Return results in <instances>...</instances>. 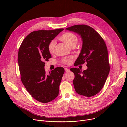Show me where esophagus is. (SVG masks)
Masks as SVG:
<instances>
[{
	"instance_id": "34e87169",
	"label": "esophagus",
	"mask_w": 127,
	"mask_h": 127,
	"mask_svg": "<svg viewBox=\"0 0 127 127\" xmlns=\"http://www.w3.org/2000/svg\"><path fill=\"white\" fill-rule=\"evenodd\" d=\"M65 71H66V72H69V71H70V70L69 69H68V68H65Z\"/></svg>"
}]
</instances>
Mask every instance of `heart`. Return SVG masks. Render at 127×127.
I'll return each mask as SVG.
<instances>
[{"label":"heart","mask_w":127,"mask_h":127,"mask_svg":"<svg viewBox=\"0 0 127 127\" xmlns=\"http://www.w3.org/2000/svg\"><path fill=\"white\" fill-rule=\"evenodd\" d=\"M59 40L64 43L67 44L68 46L74 47L78 43V39L77 35L74 33L71 32H67L61 35L59 37ZM56 46V42L52 40L50 42L48 46V49L50 53L53 54L55 52ZM63 62L66 64L69 65L72 62V58H64L62 60Z\"/></svg>","instance_id":"heart-1"}]
</instances>
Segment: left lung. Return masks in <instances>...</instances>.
Segmentation results:
<instances>
[{"instance_id":"1","label":"left lung","mask_w":127,"mask_h":127,"mask_svg":"<svg viewBox=\"0 0 127 127\" xmlns=\"http://www.w3.org/2000/svg\"><path fill=\"white\" fill-rule=\"evenodd\" d=\"M79 34L82 39L81 52L75 61L76 66L87 63L88 67L82 71L72 68L75 78L73 80L76 92L84 96L91 97L102 88L110 72L107 49L100 35L93 28L77 25L66 28Z\"/></svg>"}]
</instances>
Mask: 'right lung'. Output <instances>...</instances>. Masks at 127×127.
<instances>
[{"label": "right lung", "mask_w": 127, "mask_h": 127, "mask_svg": "<svg viewBox=\"0 0 127 127\" xmlns=\"http://www.w3.org/2000/svg\"><path fill=\"white\" fill-rule=\"evenodd\" d=\"M63 30L32 32L19 48L17 60L22 82L31 95L42 103L51 101L59 94L64 69L57 67L48 75L44 67L45 62L52 57L48 49L49 43Z\"/></svg>", "instance_id": "obj_1"}]
</instances>
